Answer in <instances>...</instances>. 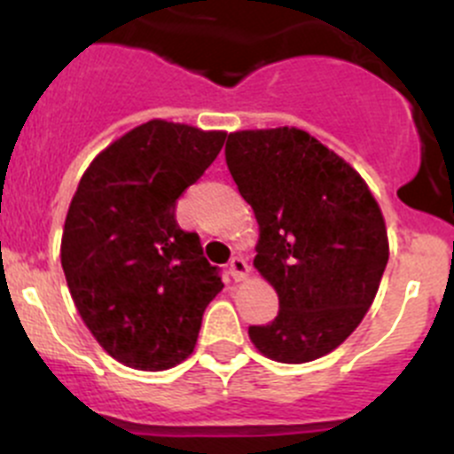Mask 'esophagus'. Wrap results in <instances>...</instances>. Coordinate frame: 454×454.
<instances>
[{
  "instance_id": "1",
  "label": "esophagus",
  "mask_w": 454,
  "mask_h": 454,
  "mask_svg": "<svg viewBox=\"0 0 454 454\" xmlns=\"http://www.w3.org/2000/svg\"><path fill=\"white\" fill-rule=\"evenodd\" d=\"M228 272H231V277L235 278V281H246L250 274L248 261H246L244 256H232L231 263H228Z\"/></svg>"
}]
</instances>
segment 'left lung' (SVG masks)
I'll list each match as a JSON object with an SVG mask.
<instances>
[{
  "instance_id": "8db88e82",
  "label": "left lung",
  "mask_w": 454,
  "mask_h": 454,
  "mask_svg": "<svg viewBox=\"0 0 454 454\" xmlns=\"http://www.w3.org/2000/svg\"><path fill=\"white\" fill-rule=\"evenodd\" d=\"M226 164L259 223L254 268L277 290L278 314L253 325V345L301 364L351 336L388 261L382 210L351 164L296 127L235 131Z\"/></svg>"
}]
</instances>
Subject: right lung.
Wrapping results in <instances>:
<instances>
[{"label": "right lung", "mask_w": 454, "mask_h": 454, "mask_svg": "<svg viewBox=\"0 0 454 454\" xmlns=\"http://www.w3.org/2000/svg\"><path fill=\"white\" fill-rule=\"evenodd\" d=\"M223 131L149 121L100 151L79 182L61 265L81 318L118 363L164 371L189 358L222 292L176 201L222 151Z\"/></svg>", "instance_id": "right-lung-1"}]
</instances>
